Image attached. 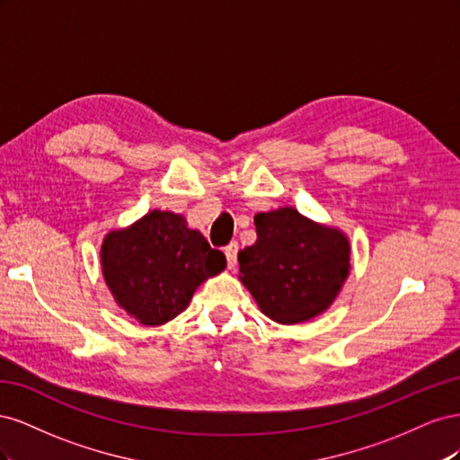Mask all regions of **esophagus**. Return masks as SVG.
Listing matches in <instances>:
<instances>
[{
  "mask_svg": "<svg viewBox=\"0 0 460 460\" xmlns=\"http://www.w3.org/2000/svg\"><path fill=\"white\" fill-rule=\"evenodd\" d=\"M225 255L228 261V269H234L235 262H238V242H232L225 247Z\"/></svg>",
  "mask_w": 460,
  "mask_h": 460,
  "instance_id": "esophagus-1",
  "label": "esophagus"
}]
</instances>
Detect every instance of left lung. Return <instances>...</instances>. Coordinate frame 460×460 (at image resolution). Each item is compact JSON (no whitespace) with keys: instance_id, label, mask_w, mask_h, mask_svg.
<instances>
[{"instance_id":"obj_1","label":"left lung","mask_w":460,"mask_h":460,"mask_svg":"<svg viewBox=\"0 0 460 460\" xmlns=\"http://www.w3.org/2000/svg\"><path fill=\"white\" fill-rule=\"evenodd\" d=\"M257 242L238 253L240 280L278 324L324 313L349 276L347 235L282 207L255 215Z\"/></svg>"}]
</instances>
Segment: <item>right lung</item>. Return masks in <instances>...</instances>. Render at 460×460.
I'll return each instance as SVG.
<instances>
[{
	"mask_svg": "<svg viewBox=\"0 0 460 460\" xmlns=\"http://www.w3.org/2000/svg\"><path fill=\"white\" fill-rule=\"evenodd\" d=\"M226 269V257L182 215L151 211L113 230L102 245V272L120 309L146 326L182 313L207 278Z\"/></svg>",
	"mask_w": 460,
	"mask_h": 460,
	"instance_id": "obj_1",
	"label": "right lung"
}]
</instances>
